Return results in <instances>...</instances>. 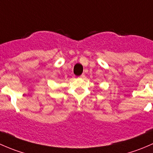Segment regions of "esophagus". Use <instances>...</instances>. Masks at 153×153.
<instances>
[{"instance_id":"obj_1","label":"esophagus","mask_w":153,"mask_h":153,"mask_svg":"<svg viewBox=\"0 0 153 153\" xmlns=\"http://www.w3.org/2000/svg\"><path fill=\"white\" fill-rule=\"evenodd\" d=\"M84 77H85V75H84V74H82V75H81V76H80V78H84Z\"/></svg>"}]
</instances>
